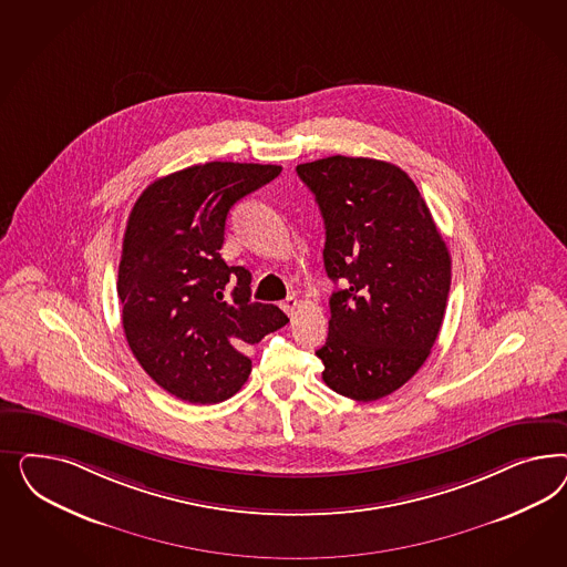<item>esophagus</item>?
<instances>
[{
  "label": "esophagus",
  "mask_w": 567,
  "mask_h": 567,
  "mask_svg": "<svg viewBox=\"0 0 567 567\" xmlns=\"http://www.w3.org/2000/svg\"><path fill=\"white\" fill-rule=\"evenodd\" d=\"M297 308H299V299H297V297H287V299L282 301V309H285L289 316H295Z\"/></svg>",
  "instance_id": "1"
}]
</instances>
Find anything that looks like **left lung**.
Returning a JSON list of instances; mask_svg holds the SVG:
<instances>
[{"label": "left lung", "mask_w": 567, "mask_h": 567, "mask_svg": "<svg viewBox=\"0 0 567 567\" xmlns=\"http://www.w3.org/2000/svg\"><path fill=\"white\" fill-rule=\"evenodd\" d=\"M316 195L327 243L328 339L316 355L339 395L377 401L422 368L439 337L451 256L412 178L372 157L330 155L297 166Z\"/></svg>", "instance_id": "obj_1"}]
</instances>
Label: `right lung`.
Listing matches in <instances>:
<instances>
[{
  "instance_id": "obj_1",
  "label": "right lung",
  "mask_w": 567,
  "mask_h": 567,
  "mask_svg": "<svg viewBox=\"0 0 567 567\" xmlns=\"http://www.w3.org/2000/svg\"><path fill=\"white\" fill-rule=\"evenodd\" d=\"M280 171L197 164L157 178L133 206L118 266L122 327L141 368L171 395L204 405L235 395L251 372L243 351L289 322L251 301V272L220 256L230 207Z\"/></svg>"
}]
</instances>
